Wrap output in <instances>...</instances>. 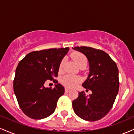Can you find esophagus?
Wrapping results in <instances>:
<instances>
[{"label": "esophagus", "instance_id": "1", "mask_svg": "<svg viewBox=\"0 0 134 134\" xmlns=\"http://www.w3.org/2000/svg\"><path fill=\"white\" fill-rule=\"evenodd\" d=\"M70 90H69V89H68V88H65V93H69V92H70Z\"/></svg>", "mask_w": 134, "mask_h": 134}]
</instances>
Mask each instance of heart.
<instances>
[{"mask_svg": "<svg viewBox=\"0 0 134 134\" xmlns=\"http://www.w3.org/2000/svg\"><path fill=\"white\" fill-rule=\"evenodd\" d=\"M72 57L76 64L78 66H81L82 65H86L87 64V59L86 57L84 56V55L81 53H78V52H76L72 54ZM63 65H64V60L61 62L59 66V69L61 70L63 67ZM61 82L65 86L67 87H76L79 83L81 82V79L78 77L71 76V75H67L63 77L61 79Z\"/></svg>", "mask_w": 134, "mask_h": 134, "instance_id": "1", "label": "heart"}]
</instances>
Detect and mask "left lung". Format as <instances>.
<instances>
[{"label": "left lung", "mask_w": 134, "mask_h": 134, "mask_svg": "<svg viewBox=\"0 0 134 134\" xmlns=\"http://www.w3.org/2000/svg\"><path fill=\"white\" fill-rule=\"evenodd\" d=\"M72 48L82 53L88 60L90 73L82 86L92 91L89 96L84 91L79 92L78 98L72 101L74 111L84 120H99L110 111L117 96L119 89L117 66L103 50L87 47Z\"/></svg>", "instance_id": "left-lung-1"}]
</instances>
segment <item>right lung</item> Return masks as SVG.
Segmentation results:
<instances>
[{"label":"right lung","instance_id":"right-lung-1","mask_svg":"<svg viewBox=\"0 0 134 134\" xmlns=\"http://www.w3.org/2000/svg\"><path fill=\"white\" fill-rule=\"evenodd\" d=\"M69 47L51 48L28 53L18 64L13 87L19 107L28 117L47 118L55 111L65 89L55 80L54 88L44 84L57 77L59 66Z\"/></svg>","mask_w":134,"mask_h":134}]
</instances>
